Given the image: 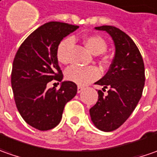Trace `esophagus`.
I'll return each mask as SVG.
<instances>
[{"label": "esophagus", "mask_w": 157, "mask_h": 157, "mask_svg": "<svg viewBox=\"0 0 157 157\" xmlns=\"http://www.w3.org/2000/svg\"><path fill=\"white\" fill-rule=\"evenodd\" d=\"M83 89H84L83 87H82V86H78V87H77V93H81Z\"/></svg>", "instance_id": "1"}]
</instances>
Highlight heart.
I'll use <instances>...</instances> for the list:
<instances>
[{"instance_id":"heart-1","label":"heart","mask_w":157,"mask_h":157,"mask_svg":"<svg viewBox=\"0 0 157 157\" xmlns=\"http://www.w3.org/2000/svg\"><path fill=\"white\" fill-rule=\"evenodd\" d=\"M73 39L68 37L62 40L57 48V58L58 61L62 63H67L68 61V51L73 45ZM84 46L93 55H101L107 49V43L105 40L100 35H87L82 39ZM100 76L99 70L95 67L81 68L77 66H72L66 71V77L70 82L84 86L95 81Z\"/></svg>"}]
</instances>
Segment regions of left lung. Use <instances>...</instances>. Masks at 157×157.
I'll list each match as a JSON object with an SVG mask.
<instances>
[{"instance_id":"left-lung-1","label":"left lung","mask_w":157,"mask_h":157,"mask_svg":"<svg viewBox=\"0 0 157 157\" xmlns=\"http://www.w3.org/2000/svg\"><path fill=\"white\" fill-rule=\"evenodd\" d=\"M106 31L115 45L110 68L95 83L109 88L108 94L98 90V101L89 109L93 124L98 129L110 132L120 127L132 114L143 94L145 71L143 57L133 40L113 26L95 27Z\"/></svg>"}]
</instances>
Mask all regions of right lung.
<instances>
[{
  "label": "right lung",
  "mask_w": 157,
  "mask_h": 157,
  "mask_svg": "<svg viewBox=\"0 0 157 157\" xmlns=\"http://www.w3.org/2000/svg\"><path fill=\"white\" fill-rule=\"evenodd\" d=\"M78 26L47 22L23 41L14 56L11 85L20 115L31 127L48 130L61 122L66 103L77 93L76 84L61 83L59 90L47 88L53 79L63 78L57 59L59 43Z\"/></svg>",
  "instance_id": "add662e5"
}]
</instances>
